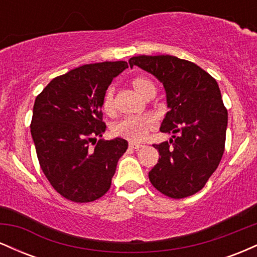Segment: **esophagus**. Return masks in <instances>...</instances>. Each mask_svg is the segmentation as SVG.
<instances>
[{
  "label": "esophagus",
  "instance_id": "34e87169",
  "mask_svg": "<svg viewBox=\"0 0 257 257\" xmlns=\"http://www.w3.org/2000/svg\"><path fill=\"white\" fill-rule=\"evenodd\" d=\"M129 147L133 150H139L143 147V145H140V144H135V143H129Z\"/></svg>",
  "mask_w": 257,
  "mask_h": 257
}]
</instances>
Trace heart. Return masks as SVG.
Here are the masks:
<instances>
[{
  "label": "heart",
  "instance_id": "b5f03b06",
  "mask_svg": "<svg viewBox=\"0 0 257 257\" xmlns=\"http://www.w3.org/2000/svg\"><path fill=\"white\" fill-rule=\"evenodd\" d=\"M133 87L144 98L151 93H156L155 84L146 77H135L133 79ZM102 108L106 113L112 114L114 112V89L107 88L102 99ZM156 126V118L152 114H144L138 117H125L118 120L112 126V133L116 137L124 138L132 143H140L145 140L150 131Z\"/></svg>",
  "mask_w": 257,
  "mask_h": 257
}]
</instances>
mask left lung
<instances>
[{"label":"left lung","mask_w":257,"mask_h":257,"mask_svg":"<svg viewBox=\"0 0 257 257\" xmlns=\"http://www.w3.org/2000/svg\"><path fill=\"white\" fill-rule=\"evenodd\" d=\"M129 65L163 83L169 107L161 132L174 135L153 145L161 157L150 181L170 198L192 196L204 187L225 151L228 116L219 84L198 65L173 55H139Z\"/></svg>","instance_id":"obj_1"}]
</instances>
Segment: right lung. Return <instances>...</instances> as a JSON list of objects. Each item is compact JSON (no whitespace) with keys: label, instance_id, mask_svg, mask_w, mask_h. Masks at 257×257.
Segmentation results:
<instances>
[{"label":"right lung","instance_id":"1","mask_svg":"<svg viewBox=\"0 0 257 257\" xmlns=\"http://www.w3.org/2000/svg\"><path fill=\"white\" fill-rule=\"evenodd\" d=\"M126 61L88 64L58 76L35 100L31 135L41 169L66 199L87 203L110 190L128 141H104L102 99ZM91 145H95L91 148Z\"/></svg>","mask_w":257,"mask_h":257}]
</instances>
